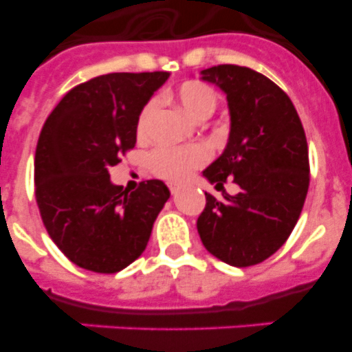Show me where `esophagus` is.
<instances>
[{"mask_svg": "<svg viewBox=\"0 0 352 352\" xmlns=\"http://www.w3.org/2000/svg\"><path fill=\"white\" fill-rule=\"evenodd\" d=\"M167 185H169V190H170V194H178L179 192V188H182V183H176V182H170V183H167Z\"/></svg>", "mask_w": 352, "mask_h": 352, "instance_id": "esophagus-1", "label": "esophagus"}]
</instances>
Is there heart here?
I'll return each instance as SVG.
<instances>
[{"instance_id": "b5f03b06", "label": "heart", "mask_w": 352, "mask_h": 352, "mask_svg": "<svg viewBox=\"0 0 352 352\" xmlns=\"http://www.w3.org/2000/svg\"><path fill=\"white\" fill-rule=\"evenodd\" d=\"M178 100L185 113L194 120H206L219 107V93L211 86L199 80L185 82L178 89ZM160 100L157 96L149 98L144 107L141 109L138 118V133L146 135L149 132L151 121ZM210 160V151L203 144L188 146H160L149 155V166L158 176L167 179H183L197 167L204 166Z\"/></svg>"}]
</instances>
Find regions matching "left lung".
<instances>
[{"label": "left lung", "instance_id": "left-lung-1", "mask_svg": "<svg viewBox=\"0 0 352 352\" xmlns=\"http://www.w3.org/2000/svg\"><path fill=\"white\" fill-rule=\"evenodd\" d=\"M227 95L231 132L223 153L203 170L217 186L234 178L236 195L206 194L197 219L201 241L223 263L247 268L287 241L309 192L307 138L291 98L273 80L238 65L201 72Z\"/></svg>", "mask_w": 352, "mask_h": 352}]
</instances>
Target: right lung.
Wrapping results in <instances>:
<instances>
[{
    "label": "right lung",
    "mask_w": 352,
    "mask_h": 352,
    "mask_svg": "<svg viewBox=\"0 0 352 352\" xmlns=\"http://www.w3.org/2000/svg\"><path fill=\"white\" fill-rule=\"evenodd\" d=\"M169 72L107 74L72 88L43 123L35 197L56 247L74 264L116 273L144 252L170 192L160 179L123 190L109 170L138 141V118Z\"/></svg>",
    "instance_id": "add662e5"
}]
</instances>
